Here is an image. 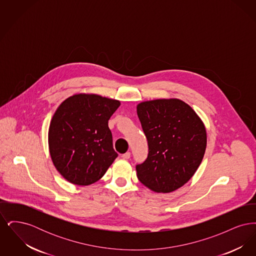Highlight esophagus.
I'll use <instances>...</instances> for the list:
<instances>
[{
  "instance_id": "esophagus-1",
  "label": "esophagus",
  "mask_w": 256,
  "mask_h": 256,
  "mask_svg": "<svg viewBox=\"0 0 256 256\" xmlns=\"http://www.w3.org/2000/svg\"><path fill=\"white\" fill-rule=\"evenodd\" d=\"M122 158L124 159H128L130 158V152H126V154H122Z\"/></svg>"
}]
</instances>
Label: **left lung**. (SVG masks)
Here are the masks:
<instances>
[{"label":"left lung","instance_id":"1","mask_svg":"<svg viewBox=\"0 0 256 256\" xmlns=\"http://www.w3.org/2000/svg\"><path fill=\"white\" fill-rule=\"evenodd\" d=\"M137 115L148 154L136 165L138 180L158 193L180 188L194 176L206 148V130L193 108L178 98L142 102Z\"/></svg>","mask_w":256,"mask_h":256}]
</instances>
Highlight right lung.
I'll return each instance as SVG.
<instances>
[{"instance_id":"1","label":"right lung","mask_w":256,"mask_h":256,"mask_svg":"<svg viewBox=\"0 0 256 256\" xmlns=\"http://www.w3.org/2000/svg\"><path fill=\"white\" fill-rule=\"evenodd\" d=\"M120 104L96 94H76L61 102L48 137L52 163L66 180L82 186L96 182L118 156L108 120Z\"/></svg>"}]
</instances>
